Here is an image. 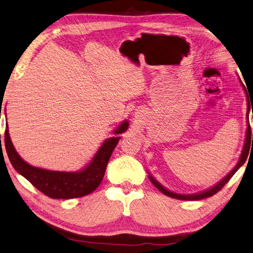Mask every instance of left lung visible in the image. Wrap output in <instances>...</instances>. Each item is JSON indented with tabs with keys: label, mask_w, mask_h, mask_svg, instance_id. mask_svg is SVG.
Wrapping results in <instances>:
<instances>
[{
	"label": "left lung",
	"mask_w": 253,
	"mask_h": 253,
	"mask_svg": "<svg viewBox=\"0 0 253 253\" xmlns=\"http://www.w3.org/2000/svg\"><path fill=\"white\" fill-rule=\"evenodd\" d=\"M244 87H245V86H244ZM245 90H246V88H245ZM246 92H247V91H246ZM247 98H248V104H249L250 102H249V95H248V93H247ZM252 116H253V113H252ZM250 140H251V127H250V124H249V121H248V128H247V138H246L245 147H244V150H242L240 159H239L238 163H237V166L228 173V174H227V175L224 177V179H222V180L218 183V184H216L215 186H212L211 189H210V190H207V191L203 192V193H200V194H193V195L176 194V193H173V192H171V191H168L167 189H165V187H163L161 184H159V183H158L155 179H153V177L149 176V179H150V181L152 182V184L155 185L158 190H159L160 192H162L165 195L169 196V197H172V199L182 200V201H197V200L206 199V197H211V196H212L214 194H216V193L218 192V191H220V190L222 189V187L225 186V184H227V182H228V181L231 179L232 175H234L235 173L237 172V170H238L239 168L246 162L247 157L249 156V148H250V145H251ZM252 140H253V135H252Z\"/></svg>",
	"instance_id": "1"
}]
</instances>
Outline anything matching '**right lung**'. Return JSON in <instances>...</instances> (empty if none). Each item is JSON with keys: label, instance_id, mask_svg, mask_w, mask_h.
Segmentation results:
<instances>
[{"label": "right lung", "instance_id": "1", "mask_svg": "<svg viewBox=\"0 0 253 253\" xmlns=\"http://www.w3.org/2000/svg\"><path fill=\"white\" fill-rule=\"evenodd\" d=\"M128 122H124L115 130L116 135L125 131ZM121 137H112L103 143L94 156L92 162L80 172H59L39 169L25 162L12 145L6 127L4 135L5 148L14 169L27 179L44 195L56 200H68L82 197L92 193L102 182L108 160Z\"/></svg>", "mask_w": 253, "mask_h": 253}]
</instances>
